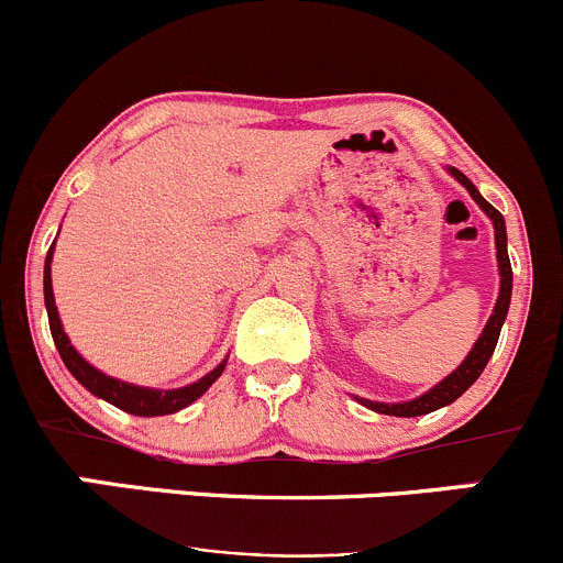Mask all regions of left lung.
<instances>
[{"mask_svg":"<svg viewBox=\"0 0 563 563\" xmlns=\"http://www.w3.org/2000/svg\"><path fill=\"white\" fill-rule=\"evenodd\" d=\"M457 181L463 184V187L468 189V195L474 197V202H477L479 208H483L485 213H488L490 219H494V230H496V257H498V274H501V292H498V300H496V309L494 314H490L488 324H485L483 335L477 339V344L472 346V352L466 355V361L457 366L453 374L448 376V379L439 382L433 390H428L426 396L415 398V401H404V404H374V401H361L366 404L368 409L379 411V415H396V417H420V415H428V411L439 409V407H448V404H453L457 396H463V393L468 390V387L477 382V376L483 374V368L488 366L490 355H494L496 350V341H498V333H501V324H504V317H507V309H509V298H512V265H509V254H507V228H504V217L496 211L494 206H490L488 200H485L483 195L474 189V184L468 181L466 176H463L461 170H450Z\"/></svg>","mask_w":563,"mask_h":563,"instance_id":"left-lung-1","label":"left lung"}]
</instances>
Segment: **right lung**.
Here are the masks:
<instances>
[{
	"instance_id": "add662e5",
	"label": "right lung",
	"mask_w": 563,
	"mask_h": 563,
	"mask_svg": "<svg viewBox=\"0 0 563 563\" xmlns=\"http://www.w3.org/2000/svg\"><path fill=\"white\" fill-rule=\"evenodd\" d=\"M51 254H54V246L48 249V257H45V276H43V289H45V309H48V324H51V335H54V344L59 350L62 361L69 368V374L80 382L89 393L95 396L106 398L108 404L113 407L130 411V415L137 417H156V415H173V411L189 407V404L197 401L213 382L219 379V374L224 371L222 366H217L208 376H202L200 382L195 385L181 387V390H146V387H135V385H126V382L113 379V376H106L102 371H97L95 366L84 361V357L75 352V346L69 344V339L62 330L59 322V311H56L54 303V289H51Z\"/></svg>"
}]
</instances>
